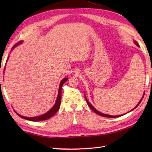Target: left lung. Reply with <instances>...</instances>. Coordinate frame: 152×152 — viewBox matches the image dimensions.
Here are the masks:
<instances>
[{"label": "left lung", "mask_w": 152, "mask_h": 152, "mask_svg": "<svg viewBox=\"0 0 152 152\" xmlns=\"http://www.w3.org/2000/svg\"><path fill=\"white\" fill-rule=\"evenodd\" d=\"M134 43H135V44L136 45H137V46H139V45H138V43L136 42H134ZM144 94H145V93H144ZM143 98V97H142V99ZM142 99H141V101H140V102H139V103L137 104V106H136L135 108H136L137 107L139 104H140V102H141V101H142ZM85 99H86V102H87V104H88V105L89 106V107L91 108V109L93 110V111L94 112V113H96V114H98V115H101V116H102V117H110V118H115V117H121V116H123V115H116V116H113V115H106V114H103V113H101V112H99V111H98V110L95 109V108L92 106V105L90 103V102L88 101V100H87V99H86V97L85 96ZM133 110V109H132ZM125 115V114H124Z\"/></svg>", "instance_id": "8db88e82"}]
</instances>
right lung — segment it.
Here are the masks:
<instances>
[{"instance_id":"obj_1","label":"right lung","mask_w":152,"mask_h":152,"mask_svg":"<svg viewBox=\"0 0 152 152\" xmlns=\"http://www.w3.org/2000/svg\"><path fill=\"white\" fill-rule=\"evenodd\" d=\"M22 43L21 41H20V42H17L16 44H15L13 47H12V49H13L15 46L20 44V43ZM67 80H68V78H65L61 81L60 84V87H59L58 98H57V100H56V102L54 104V106L51 108V109L49 110L48 112L45 113L44 115H40V116L35 117H25L22 116V115H20L19 114H18V113H17V114L19 115V117L23 118V119H27L29 121H39L47 120L48 119H50V118L52 117L53 115H55L56 113L58 111L59 109H60V103H61V87H62V85L64 84V83Z\"/></svg>"}]
</instances>
